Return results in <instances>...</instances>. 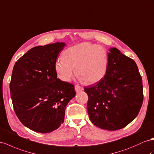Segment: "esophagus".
Instances as JSON below:
<instances>
[{
	"instance_id": "obj_1",
	"label": "esophagus",
	"mask_w": 154,
	"mask_h": 154,
	"mask_svg": "<svg viewBox=\"0 0 154 154\" xmlns=\"http://www.w3.org/2000/svg\"><path fill=\"white\" fill-rule=\"evenodd\" d=\"M75 90L76 92H80L83 90V88H82V86H80L79 85H75Z\"/></svg>"
}]
</instances>
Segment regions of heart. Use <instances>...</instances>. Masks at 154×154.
Here are the masks:
<instances>
[{"instance_id": "b5f03b06", "label": "heart", "mask_w": 154, "mask_h": 154, "mask_svg": "<svg viewBox=\"0 0 154 154\" xmlns=\"http://www.w3.org/2000/svg\"><path fill=\"white\" fill-rule=\"evenodd\" d=\"M63 58L54 63L58 77L69 82L75 74L81 81L90 85L100 81L106 73L108 65V53L103 46L84 42L66 49Z\"/></svg>"}]
</instances>
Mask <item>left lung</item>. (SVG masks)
<instances>
[{
    "mask_svg": "<svg viewBox=\"0 0 154 154\" xmlns=\"http://www.w3.org/2000/svg\"><path fill=\"white\" fill-rule=\"evenodd\" d=\"M90 121L101 129L125 127L139 114L143 102L142 77L135 62L115 47L109 49L104 77L85 88Z\"/></svg>",
    "mask_w": 154,
    "mask_h": 154,
    "instance_id": "8db88e82",
    "label": "left lung"
}]
</instances>
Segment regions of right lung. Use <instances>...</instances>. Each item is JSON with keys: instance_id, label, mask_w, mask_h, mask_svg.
Returning <instances> with one entry per match:
<instances>
[{"instance_id": "1", "label": "right lung", "mask_w": 154, "mask_h": 154, "mask_svg": "<svg viewBox=\"0 0 154 154\" xmlns=\"http://www.w3.org/2000/svg\"><path fill=\"white\" fill-rule=\"evenodd\" d=\"M64 42L37 46L15 62L10 83L14 111L32 131L47 133L60 127L75 96L73 85L57 78L54 63Z\"/></svg>"}]
</instances>
